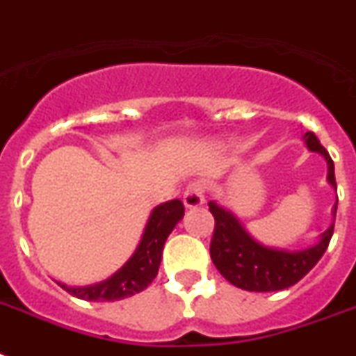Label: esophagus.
<instances>
[{
    "label": "esophagus",
    "mask_w": 356,
    "mask_h": 356,
    "mask_svg": "<svg viewBox=\"0 0 356 356\" xmlns=\"http://www.w3.org/2000/svg\"><path fill=\"white\" fill-rule=\"evenodd\" d=\"M204 186L203 181H193L186 186L184 190V195H183V201H184V207L186 208H195V207H201L204 203Z\"/></svg>",
    "instance_id": "obj_1"
}]
</instances>
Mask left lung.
Masks as SVG:
<instances>
[{
  "label": "left lung",
  "instance_id": "1",
  "mask_svg": "<svg viewBox=\"0 0 356 356\" xmlns=\"http://www.w3.org/2000/svg\"><path fill=\"white\" fill-rule=\"evenodd\" d=\"M305 144L311 152L322 153L327 161V181L337 186L334 181V164L327 149L320 144L313 131L305 133ZM213 216L216 227L210 241V258L225 280L245 291L252 293H273L298 283L311 268L320 261L333 238L334 223L322 234L320 243L314 247L287 252L267 248L254 241L232 213L216 203H208ZM337 216V204L333 208Z\"/></svg>",
  "mask_w": 356,
  "mask_h": 356
}]
</instances>
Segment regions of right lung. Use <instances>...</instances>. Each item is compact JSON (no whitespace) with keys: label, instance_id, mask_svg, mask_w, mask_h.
Wrapping results in <instances>:
<instances>
[{"label":"right lung","instance_id":"add662e5","mask_svg":"<svg viewBox=\"0 0 356 356\" xmlns=\"http://www.w3.org/2000/svg\"><path fill=\"white\" fill-rule=\"evenodd\" d=\"M183 216L184 204L181 199L159 204L149 216L137 250L118 273L89 287H67L63 283H60V287L88 302H115L140 293L157 276L164 243Z\"/></svg>","mask_w":356,"mask_h":356}]
</instances>
